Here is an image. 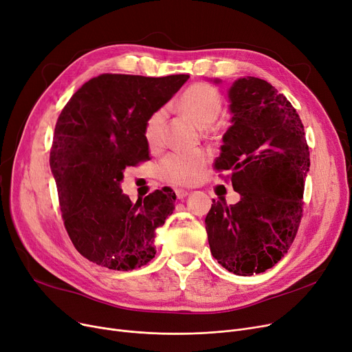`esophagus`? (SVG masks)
I'll return each mask as SVG.
<instances>
[{
	"label": "esophagus",
	"mask_w": 352,
	"mask_h": 352,
	"mask_svg": "<svg viewBox=\"0 0 352 352\" xmlns=\"http://www.w3.org/2000/svg\"><path fill=\"white\" fill-rule=\"evenodd\" d=\"M188 194H190V191H187V190H175V195L178 199H184Z\"/></svg>",
	"instance_id": "esophagus-1"
}]
</instances>
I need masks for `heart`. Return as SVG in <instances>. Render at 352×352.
Instances as JSON below:
<instances>
[{"instance_id":"1","label":"heart","mask_w":352,"mask_h":352,"mask_svg":"<svg viewBox=\"0 0 352 352\" xmlns=\"http://www.w3.org/2000/svg\"><path fill=\"white\" fill-rule=\"evenodd\" d=\"M221 107H223V98L218 89L206 82L190 85L178 100V108L199 126L211 124L218 117ZM164 121V108L155 109L145 120L142 134L150 148L161 145ZM208 160L210 154L206 150L170 153L160 161L157 171L161 179L174 186H191L204 171Z\"/></svg>"}]
</instances>
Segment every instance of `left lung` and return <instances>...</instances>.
<instances>
[{"mask_svg":"<svg viewBox=\"0 0 352 352\" xmlns=\"http://www.w3.org/2000/svg\"><path fill=\"white\" fill-rule=\"evenodd\" d=\"M228 97L232 124L214 170L230 173L241 199L234 206L212 199L206 230L218 264L236 275H252L272 268L294 243L309 151L297 111L270 82L239 78Z\"/></svg>","mask_w":352,"mask_h":352,"instance_id":"obj_1","label":"left lung"}]
</instances>
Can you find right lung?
<instances>
[{
  "mask_svg": "<svg viewBox=\"0 0 352 352\" xmlns=\"http://www.w3.org/2000/svg\"><path fill=\"white\" fill-rule=\"evenodd\" d=\"M190 78L101 74L71 97L55 124L50 165L74 247L97 265L129 271L155 256V230L174 211L164 187L133 202L120 182L150 160L144 122Z\"/></svg>",
  "mask_w": 352,
  "mask_h": 352,
  "instance_id": "right-lung-1",
  "label": "right lung"
}]
</instances>
